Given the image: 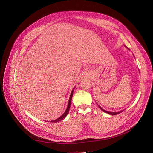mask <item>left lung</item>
<instances>
[{
  "label": "left lung",
  "mask_w": 153,
  "mask_h": 153,
  "mask_svg": "<svg viewBox=\"0 0 153 153\" xmlns=\"http://www.w3.org/2000/svg\"><path fill=\"white\" fill-rule=\"evenodd\" d=\"M99 107H100V108L103 111H104V112H105V113H107V114H110V115H117V114H119L120 113H121V112H122L123 110H121V111H118V112H110V111H106V110H103V108H102L100 106H99Z\"/></svg>",
  "instance_id": "8db88e82"
}]
</instances>
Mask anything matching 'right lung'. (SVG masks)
<instances>
[{
	"label": "right lung",
	"mask_w": 153,
	"mask_h": 153,
	"mask_svg": "<svg viewBox=\"0 0 153 153\" xmlns=\"http://www.w3.org/2000/svg\"><path fill=\"white\" fill-rule=\"evenodd\" d=\"M74 88L73 89V90L72 91V92H71V95H70V97H69V102H68V107H67V108H66V111H65V112H64V113L59 117V118H58V119H56V120H52V121H50V122H54V123H56V122H59V121H61V120H62V119H64V118H65L66 117V115H68V114L69 113V108H70V106H71V100H72V95H73V92H74ZM49 122V121H48Z\"/></svg>",
	"instance_id": "1"
}]
</instances>
